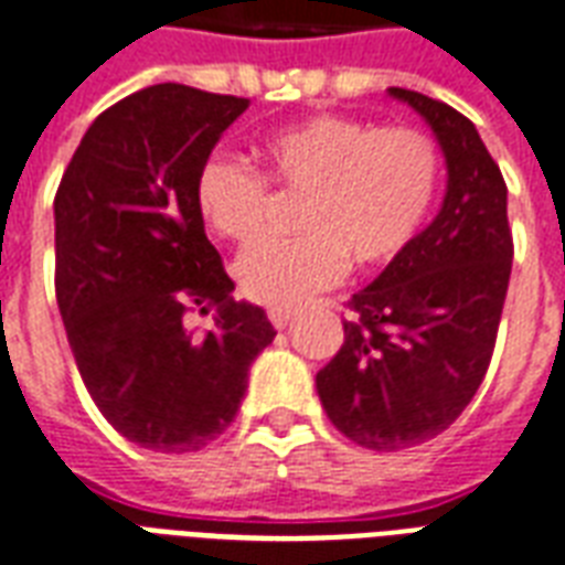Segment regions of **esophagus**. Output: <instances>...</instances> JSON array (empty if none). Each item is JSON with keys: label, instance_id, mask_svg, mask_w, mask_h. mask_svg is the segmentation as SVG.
<instances>
[{"label": "esophagus", "instance_id": "esophagus-1", "mask_svg": "<svg viewBox=\"0 0 565 565\" xmlns=\"http://www.w3.org/2000/svg\"><path fill=\"white\" fill-rule=\"evenodd\" d=\"M292 320V311H281V308H273L269 311V322H273L275 329H287Z\"/></svg>", "mask_w": 565, "mask_h": 565}]
</instances>
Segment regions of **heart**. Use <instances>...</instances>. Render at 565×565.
<instances>
[{
  "label": "heart",
  "instance_id": "heart-1",
  "mask_svg": "<svg viewBox=\"0 0 565 565\" xmlns=\"http://www.w3.org/2000/svg\"><path fill=\"white\" fill-rule=\"evenodd\" d=\"M269 186L301 192L296 239H257L234 264L236 287L266 308H299L347 275L391 264L429 218L441 153L415 127H373L350 115H311L254 145ZM252 168L210 153L192 183L195 210L215 236L245 243L260 231L266 184Z\"/></svg>",
  "mask_w": 565,
  "mask_h": 565
}]
</instances>
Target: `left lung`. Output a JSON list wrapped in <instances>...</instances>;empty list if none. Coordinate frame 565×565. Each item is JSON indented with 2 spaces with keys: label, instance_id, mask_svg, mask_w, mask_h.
I'll use <instances>...</instances> for the list:
<instances>
[{
  "label": "left lung",
  "instance_id": "left-lung-1",
  "mask_svg": "<svg viewBox=\"0 0 565 565\" xmlns=\"http://www.w3.org/2000/svg\"><path fill=\"white\" fill-rule=\"evenodd\" d=\"M436 132L447 195L433 225L350 299L343 347L317 373L326 415L355 445L394 454L445 433L483 382L510 287L507 183L462 111L391 88Z\"/></svg>",
  "mask_w": 565,
  "mask_h": 565
}]
</instances>
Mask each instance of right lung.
Wrapping results in <instances>:
<instances>
[{"mask_svg":"<svg viewBox=\"0 0 565 565\" xmlns=\"http://www.w3.org/2000/svg\"><path fill=\"white\" fill-rule=\"evenodd\" d=\"M245 97L162 82L103 111L55 192V299L88 394L120 436L201 450L234 424L248 367L275 338L234 281L192 201L198 166ZM192 307H218L204 335Z\"/></svg>","mask_w":565,"mask_h":565,"instance_id":"add662e5","label":"right lung"}]
</instances>
